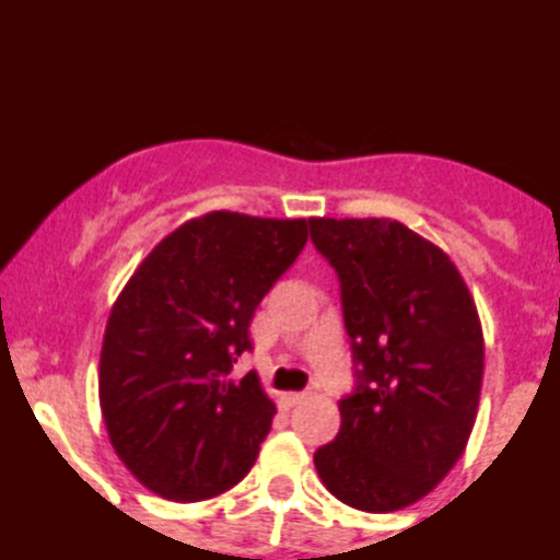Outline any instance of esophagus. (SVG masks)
Segmentation results:
<instances>
[{"mask_svg":"<svg viewBox=\"0 0 560 560\" xmlns=\"http://www.w3.org/2000/svg\"><path fill=\"white\" fill-rule=\"evenodd\" d=\"M303 399H305V392H290V394H284V397H281V405L290 410V408H295V405L303 402Z\"/></svg>","mask_w":560,"mask_h":560,"instance_id":"34e87169","label":"esophagus"}]
</instances>
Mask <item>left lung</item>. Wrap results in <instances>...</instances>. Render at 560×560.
<instances>
[{"instance_id":"1","label":"left lung","mask_w":560,"mask_h":560,"mask_svg":"<svg viewBox=\"0 0 560 560\" xmlns=\"http://www.w3.org/2000/svg\"><path fill=\"white\" fill-rule=\"evenodd\" d=\"M340 281L354 392L314 453L332 497L392 513L427 497L467 448L482 384V329L451 257L394 220H311Z\"/></svg>"}]
</instances>
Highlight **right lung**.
Instances as JSON below:
<instances>
[{"instance_id":"obj_1","label":"right lung","mask_w":560,"mask_h":560,"mask_svg":"<svg viewBox=\"0 0 560 560\" xmlns=\"http://www.w3.org/2000/svg\"><path fill=\"white\" fill-rule=\"evenodd\" d=\"M308 225L211 211L166 235L112 305L98 364L104 423L120 462L158 497L211 499L255 464L276 408L255 370L231 373Z\"/></svg>"}]
</instances>
